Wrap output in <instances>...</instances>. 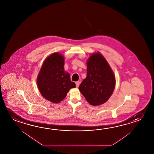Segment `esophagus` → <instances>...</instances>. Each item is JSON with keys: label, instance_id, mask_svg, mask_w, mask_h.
Segmentation results:
<instances>
[{"label": "esophagus", "instance_id": "34e87169", "mask_svg": "<svg viewBox=\"0 0 154 154\" xmlns=\"http://www.w3.org/2000/svg\"><path fill=\"white\" fill-rule=\"evenodd\" d=\"M79 84H80V82H79V81L75 82V85H76V87H77V88L79 87Z\"/></svg>", "mask_w": 154, "mask_h": 154}]
</instances>
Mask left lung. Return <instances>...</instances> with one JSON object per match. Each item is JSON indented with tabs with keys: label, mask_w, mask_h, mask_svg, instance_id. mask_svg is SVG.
<instances>
[{
	"label": "left lung",
	"mask_w": 154,
	"mask_h": 154,
	"mask_svg": "<svg viewBox=\"0 0 154 154\" xmlns=\"http://www.w3.org/2000/svg\"><path fill=\"white\" fill-rule=\"evenodd\" d=\"M87 75L79 87L88 103L99 106L106 103L112 94L116 78L112 69L99 52L92 54L87 61Z\"/></svg>",
	"instance_id": "left-lung-1"
}]
</instances>
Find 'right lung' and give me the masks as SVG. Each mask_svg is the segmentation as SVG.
Instances as JSON below:
<instances>
[{
  "mask_svg": "<svg viewBox=\"0 0 154 154\" xmlns=\"http://www.w3.org/2000/svg\"><path fill=\"white\" fill-rule=\"evenodd\" d=\"M65 59L59 53H54L45 59L37 79L38 89L43 97L53 103H59L70 89L75 87L70 75L64 69Z\"/></svg>",
  "mask_w": 154,
  "mask_h": 154,
  "instance_id": "1",
  "label": "right lung"
}]
</instances>
